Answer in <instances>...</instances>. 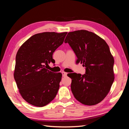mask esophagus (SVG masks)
<instances>
[{"instance_id": "34e87169", "label": "esophagus", "mask_w": 129, "mask_h": 129, "mask_svg": "<svg viewBox=\"0 0 129 129\" xmlns=\"http://www.w3.org/2000/svg\"><path fill=\"white\" fill-rule=\"evenodd\" d=\"M62 76H63V77H65V76H67V73H65L64 72H62Z\"/></svg>"}]
</instances>
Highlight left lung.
<instances>
[{
    "label": "left lung",
    "instance_id": "left-lung-1",
    "mask_svg": "<svg viewBox=\"0 0 129 129\" xmlns=\"http://www.w3.org/2000/svg\"><path fill=\"white\" fill-rule=\"evenodd\" d=\"M64 43L75 53L77 62L85 67L83 75L76 73L71 77L74 96L84 105L98 104L106 97L114 81V59L109 46L103 39L86 30L68 33Z\"/></svg>",
    "mask_w": 129,
    "mask_h": 129
}]
</instances>
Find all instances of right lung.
<instances>
[{"mask_svg": "<svg viewBox=\"0 0 129 129\" xmlns=\"http://www.w3.org/2000/svg\"><path fill=\"white\" fill-rule=\"evenodd\" d=\"M67 32L38 33L25 41L15 57L14 77L22 98L34 106L42 107L55 98L62 74L47 69L53 54L63 44Z\"/></svg>", "mask_w": 129, "mask_h": 129, "instance_id": "add662e5", "label": "right lung"}]
</instances>
